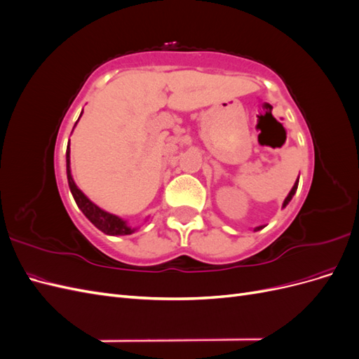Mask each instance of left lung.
Wrapping results in <instances>:
<instances>
[{
  "instance_id": "obj_1",
  "label": "left lung",
  "mask_w": 359,
  "mask_h": 359,
  "mask_svg": "<svg viewBox=\"0 0 359 359\" xmlns=\"http://www.w3.org/2000/svg\"><path fill=\"white\" fill-rule=\"evenodd\" d=\"M297 189H298V180H297V182L295 184H293V187H292V190L289 191V194H287V198L285 199V202H283V206H286L289 202H290V199L293 198V194H295L297 193ZM259 229H262V226H259V227H256V229L255 231H259Z\"/></svg>"
}]
</instances>
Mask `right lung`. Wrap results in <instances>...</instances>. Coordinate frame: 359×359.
I'll return each mask as SVG.
<instances>
[{"label":"right lung","instance_id":"add662e5","mask_svg":"<svg viewBox=\"0 0 359 359\" xmlns=\"http://www.w3.org/2000/svg\"><path fill=\"white\" fill-rule=\"evenodd\" d=\"M78 121H79V119H78ZM69 144H70V140H69ZM66 158H67V180H69L70 191L73 194L76 203H78V206L81 208V211L85 214L86 219H88L97 227V229H100L102 232H104L107 235H128V233H132L133 229H130L124 220H121L119 217H116L114 214H109V212L100 210L99 206L94 205L78 187H76V184L72 178V173H70V145L67 147Z\"/></svg>","mask_w":359,"mask_h":359}]
</instances>
